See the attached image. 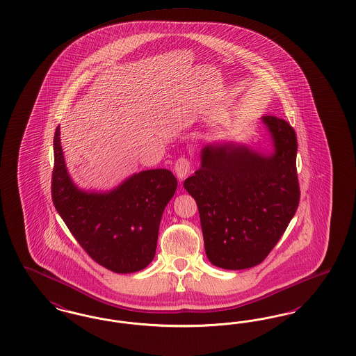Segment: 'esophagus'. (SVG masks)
<instances>
[{
  "label": "esophagus",
  "instance_id": "1",
  "mask_svg": "<svg viewBox=\"0 0 356 356\" xmlns=\"http://www.w3.org/2000/svg\"><path fill=\"white\" fill-rule=\"evenodd\" d=\"M189 170H191L189 161H188L185 157H180V159L175 163V173H176L177 179H179L180 181L184 180L185 177L188 176Z\"/></svg>",
  "mask_w": 356,
  "mask_h": 356
}]
</instances>
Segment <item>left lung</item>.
<instances>
[{
	"label": "left lung",
	"instance_id": "1",
	"mask_svg": "<svg viewBox=\"0 0 356 356\" xmlns=\"http://www.w3.org/2000/svg\"><path fill=\"white\" fill-rule=\"evenodd\" d=\"M261 122L270 151L245 143H208L200 152L199 171L184 181L197 202L207 257L227 270L261 264L298 208L296 132L275 116Z\"/></svg>",
	"mask_w": 356,
	"mask_h": 356
}]
</instances>
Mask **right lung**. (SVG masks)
Here are the masks:
<instances>
[{
	"mask_svg": "<svg viewBox=\"0 0 356 356\" xmlns=\"http://www.w3.org/2000/svg\"><path fill=\"white\" fill-rule=\"evenodd\" d=\"M176 188V177L164 168L134 173L108 191L81 188L67 171L56 129V209L87 254L108 270L129 274L152 262L161 216Z\"/></svg>",
	"mask_w": 356,
	"mask_h": 356,
	"instance_id": "add662e5",
	"label": "right lung"
}]
</instances>
